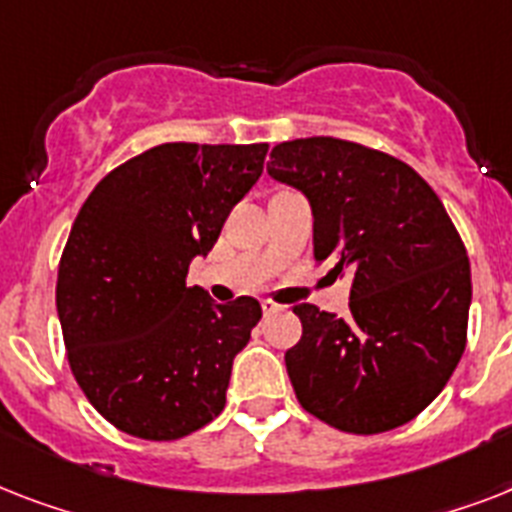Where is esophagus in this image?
Masks as SVG:
<instances>
[{"label": "esophagus", "mask_w": 512, "mask_h": 512, "mask_svg": "<svg viewBox=\"0 0 512 512\" xmlns=\"http://www.w3.org/2000/svg\"><path fill=\"white\" fill-rule=\"evenodd\" d=\"M279 311H284V305L273 303V300H263V313H265V316H271V313H279Z\"/></svg>", "instance_id": "34e87169"}]
</instances>
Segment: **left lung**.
<instances>
[{
    "instance_id": "left-lung-1",
    "label": "left lung",
    "mask_w": 512,
    "mask_h": 512,
    "mask_svg": "<svg viewBox=\"0 0 512 512\" xmlns=\"http://www.w3.org/2000/svg\"><path fill=\"white\" fill-rule=\"evenodd\" d=\"M268 175L311 204L313 257L350 273L345 319L295 305L303 337L284 361L297 401L361 436L414 420L468 335V252L444 204L409 164L350 140L279 143Z\"/></svg>"
}]
</instances>
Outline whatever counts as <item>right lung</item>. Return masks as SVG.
<instances>
[{"instance_id": "obj_1", "label": "right lung", "mask_w": 512, "mask_h": 512, "mask_svg": "<svg viewBox=\"0 0 512 512\" xmlns=\"http://www.w3.org/2000/svg\"><path fill=\"white\" fill-rule=\"evenodd\" d=\"M265 143H162L108 172L79 209L55 305L90 404L130 436L175 441L225 406L233 358L263 311L185 287L263 175Z\"/></svg>"}]
</instances>
